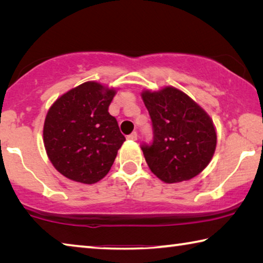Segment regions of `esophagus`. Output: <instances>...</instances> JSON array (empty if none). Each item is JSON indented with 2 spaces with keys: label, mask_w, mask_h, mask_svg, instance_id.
I'll return each instance as SVG.
<instances>
[{
  "label": "esophagus",
  "mask_w": 263,
  "mask_h": 263,
  "mask_svg": "<svg viewBox=\"0 0 263 263\" xmlns=\"http://www.w3.org/2000/svg\"><path fill=\"white\" fill-rule=\"evenodd\" d=\"M127 139L128 140H133V141H135V140H137V138H138V135H137V132H132L131 133V135H128L127 137Z\"/></svg>",
  "instance_id": "obj_1"
}]
</instances>
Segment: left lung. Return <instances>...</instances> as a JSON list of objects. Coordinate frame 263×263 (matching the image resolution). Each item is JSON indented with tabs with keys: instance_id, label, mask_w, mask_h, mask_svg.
I'll list each match as a JSON object with an SVG mask.
<instances>
[{
	"instance_id": "left-lung-1",
	"label": "left lung",
	"mask_w": 263,
	"mask_h": 263,
	"mask_svg": "<svg viewBox=\"0 0 263 263\" xmlns=\"http://www.w3.org/2000/svg\"><path fill=\"white\" fill-rule=\"evenodd\" d=\"M141 96L153 128L152 142L141 145L151 171L166 183L198 175L216 149L217 135L211 118L176 88L144 91Z\"/></svg>"
}]
</instances>
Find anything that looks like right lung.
<instances>
[{"instance_id": "right-lung-1", "label": "right lung", "mask_w": 263, "mask_h": 263, "mask_svg": "<svg viewBox=\"0 0 263 263\" xmlns=\"http://www.w3.org/2000/svg\"><path fill=\"white\" fill-rule=\"evenodd\" d=\"M116 91L84 82L59 97L44 124V145L53 166L69 180L92 184L108 174L125 141L109 105Z\"/></svg>"}]
</instances>
